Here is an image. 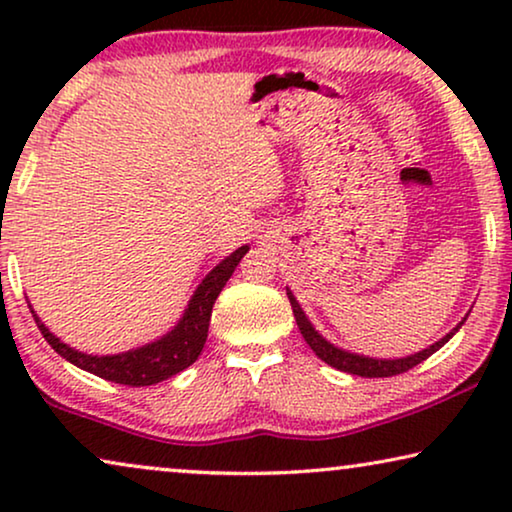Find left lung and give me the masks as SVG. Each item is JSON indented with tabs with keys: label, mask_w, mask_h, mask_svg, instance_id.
<instances>
[{
	"label": "left lung",
	"mask_w": 512,
	"mask_h": 512,
	"mask_svg": "<svg viewBox=\"0 0 512 512\" xmlns=\"http://www.w3.org/2000/svg\"><path fill=\"white\" fill-rule=\"evenodd\" d=\"M286 296H289V303H291V310H293V317H296V324L300 328V333H303V338L307 345L312 347V352L319 356L321 361H326L328 366L342 370V373H349V375H359V377H391V375H401L405 370L415 368L417 363H422L429 359L433 352H438L440 347L445 345L447 340L452 338L454 333L459 331L461 324H464L466 317L461 319V324L457 328H452L450 333L445 335V338H440L438 342H433L431 347L422 349V352L417 354H410V356H403V359H373V356H363V354H352V352H345V349L335 347L328 342L324 335H319V331H314V326L310 324V319L305 317L303 307L298 305V300L293 293L286 289Z\"/></svg>",
	"instance_id": "obj_1"
}]
</instances>
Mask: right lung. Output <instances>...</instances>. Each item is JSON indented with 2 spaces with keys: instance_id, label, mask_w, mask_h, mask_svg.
I'll list each match as a JSON object with an SVG mask.
<instances>
[{
  "instance_id": "1",
  "label": "right lung",
  "mask_w": 512,
  "mask_h": 512,
  "mask_svg": "<svg viewBox=\"0 0 512 512\" xmlns=\"http://www.w3.org/2000/svg\"><path fill=\"white\" fill-rule=\"evenodd\" d=\"M249 247L235 249L233 254L216 265V268L209 272V275L202 279L198 289H195L193 298L188 300V307L184 310V317L179 319V324L172 328L170 333H165L163 338L156 342H149V345L130 349V352L123 354H111V356H93L83 354L79 349H72L60 338L48 331V328L41 324V319L34 314V321H37L39 331L48 340L55 352H58L62 359L74 363L76 368L88 370L102 380L116 382V384H128V387H149V384H158L167 380V377L181 373L191 363L198 359L202 347H205L207 331H209V319H212V307L214 300L219 298V293L226 282L233 275L237 263L242 261V256L247 254Z\"/></svg>"
}]
</instances>
